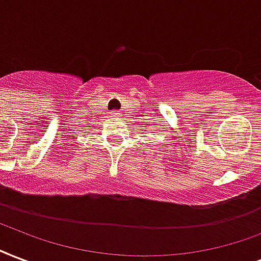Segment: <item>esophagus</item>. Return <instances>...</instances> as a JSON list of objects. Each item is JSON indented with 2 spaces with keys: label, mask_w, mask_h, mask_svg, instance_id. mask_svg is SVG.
<instances>
[{
  "label": "esophagus",
  "mask_w": 261,
  "mask_h": 261,
  "mask_svg": "<svg viewBox=\"0 0 261 261\" xmlns=\"http://www.w3.org/2000/svg\"><path fill=\"white\" fill-rule=\"evenodd\" d=\"M111 116H112V117L120 116V115H119V111H112V112H111Z\"/></svg>",
  "instance_id": "34e87169"
}]
</instances>
